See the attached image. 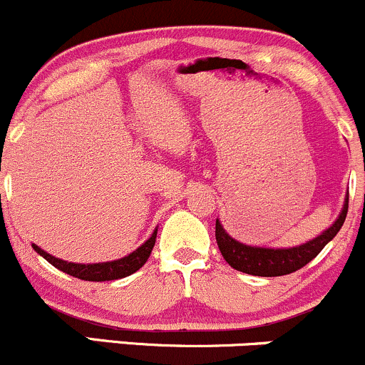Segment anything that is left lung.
Instances as JSON below:
<instances>
[{
  "instance_id": "obj_1",
  "label": "left lung",
  "mask_w": 365,
  "mask_h": 365,
  "mask_svg": "<svg viewBox=\"0 0 365 365\" xmlns=\"http://www.w3.org/2000/svg\"><path fill=\"white\" fill-rule=\"evenodd\" d=\"M346 213L348 195L344 197L343 210L337 215L334 224L325 229L324 232L318 234V236H314L313 240L297 245V247L271 248L245 245L241 241L234 240L232 236H229V232L225 231L218 218L217 224H215V236H217L222 257L236 271L253 276H283L294 273V271L301 269L306 264L312 262L314 257L324 250L325 245L334 240L336 234L343 227Z\"/></svg>"
}]
</instances>
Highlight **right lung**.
Wrapping results in <instances>:
<instances>
[{"label": "right lung", "instance_id": "obj_1", "mask_svg": "<svg viewBox=\"0 0 365 365\" xmlns=\"http://www.w3.org/2000/svg\"><path fill=\"white\" fill-rule=\"evenodd\" d=\"M157 237V227L152 232V236L145 241L141 247H138L136 250L129 253V255L122 257L117 260H108V262H96V264H78V262H68V260L57 259V257L51 255L45 250H41L38 245H31L33 250L38 255L43 257L47 262H51L53 267H57L63 273L75 276L78 279H86V282H110V279H120L125 276L136 273L141 266L148 260L150 252L155 245Z\"/></svg>", "mask_w": 365, "mask_h": 365}]
</instances>
